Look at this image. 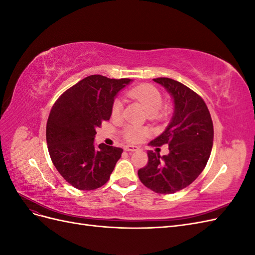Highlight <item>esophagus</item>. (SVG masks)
Masks as SVG:
<instances>
[{"label":"esophagus","instance_id":"34e87169","mask_svg":"<svg viewBox=\"0 0 255 255\" xmlns=\"http://www.w3.org/2000/svg\"><path fill=\"white\" fill-rule=\"evenodd\" d=\"M125 150L128 151V152H135V151L139 150V148H138V146H136V145H126Z\"/></svg>","mask_w":255,"mask_h":255}]
</instances>
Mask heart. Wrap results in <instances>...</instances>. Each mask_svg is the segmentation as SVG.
Segmentation results:
<instances>
[{"label": "heart", "instance_id": "heart-1", "mask_svg": "<svg viewBox=\"0 0 255 255\" xmlns=\"http://www.w3.org/2000/svg\"><path fill=\"white\" fill-rule=\"evenodd\" d=\"M128 95L138 101L142 102L148 107L149 117L151 119H161L167 116L169 109L166 105H161L163 97L157 88L152 85H140L128 90ZM123 111V101L121 99H116L112 105V116L119 117ZM148 135V129L138 126H128L123 129V136L128 142H139Z\"/></svg>", "mask_w": 255, "mask_h": 255}]
</instances>
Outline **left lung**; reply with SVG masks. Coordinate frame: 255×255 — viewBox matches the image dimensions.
<instances>
[{
	"mask_svg": "<svg viewBox=\"0 0 255 255\" xmlns=\"http://www.w3.org/2000/svg\"><path fill=\"white\" fill-rule=\"evenodd\" d=\"M171 95L172 119L150 144L169 145L168 155L148 151V164L138 170L145 187L157 194H174L194 182L210 158L214 127L203 99L182 83L168 78L153 79Z\"/></svg>",
	"mask_w": 255,
	"mask_h": 255,
	"instance_id": "left-lung-1",
	"label": "left lung"
}]
</instances>
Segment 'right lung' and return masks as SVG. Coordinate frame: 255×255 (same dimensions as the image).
Here are the masks:
<instances>
[{"instance_id":"right-lung-1","label":"right lung","mask_w":255,"mask_h":255,"mask_svg":"<svg viewBox=\"0 0 255 255\" xmlns=\"http://www.w3.org/2000/svg\"><path fill=\"white\" fill-rule=\"evenodd\" d=\"M129 82L90 75L54 103L47 122L48 149L57 171L73 187L92 190L110 180L123 150L95 146L96 128L110 120L116 95Z\"/></svg>"}]
</instances>
